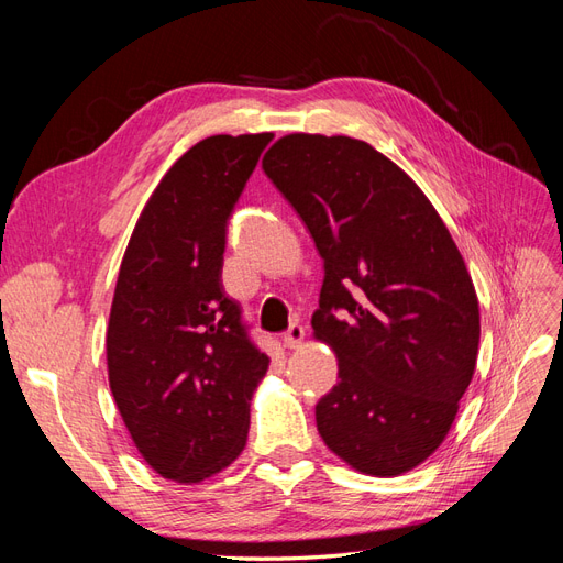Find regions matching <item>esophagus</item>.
I'll return each instance as SVG.
<instances>
[{
	"mask_svg": "<svg viewBox=\"0 0 563 563\" xmlns=\"http://www.w3.org/2000/svg\"><path fill=\"white\" fill-rule=\"evenodd\" d=\"M302 338H305V329H302V323L296 321V323H291V327H288V331L282 333V343H284V347L294 350L302 343Z\"/></svg>",
	"mask_w": 563,
	"mask_h": 563,
	"instance_id": "1",
	"label": "esophagus"
}]
</instances>
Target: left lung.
Listing matches in <instances>:
<instances>
[{"label": "left lung", "mask_w": 563, "mask_h": 563, "mask_svg": "<svg viewBox=\"0 0 563 563\" xmlns=\"http://www.w3.org/2000/svg\"><path fill=\"white\" fill-rule=\"evenodd\" d=\"M263 168L323 258L312 329L338 356L314 411L323 444L364 474L413 470L446 439L476 366L463 255L420 187L364 141L291 133Z\"/></svg>", "instance_id": "left-lung-1"}]
</instances>
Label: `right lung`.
<instances>
[{
	"label": "right lung",
	"instance_id": "add662e5",
	"mask_svg": "<svg viewBox=\"0 0 563 563\" xmlns=\"http://www.w3.org/2000/svg\"><path fill=\"white\" fill-rule=\"evenodd\" d=\"M272 133L211 135L168 168L133 228L108 323L114 404L157 474L197 484L246 446L269 366L225 296L228 220Z\"/></svg>",
	"mask_w": 563,
	"mask_h": 563
}]
</instances>
